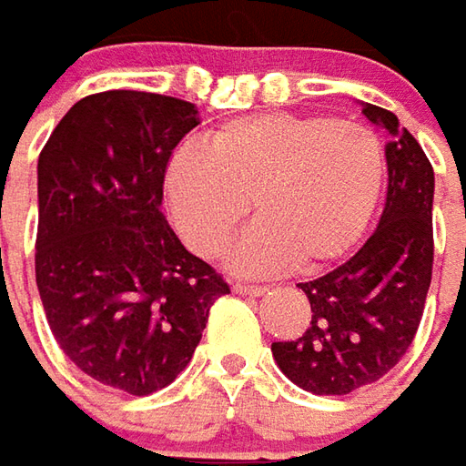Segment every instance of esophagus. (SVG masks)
Here are the masks:
<instances>
[{"instance_id":"esophagus-1","label":"esophagus","mask_w":466,"mask_h":466,"mask_svg":"<svg viewBox=\"0 0 466 466\" xmlns=\"http://www.w3.org/2000/svg\"><path fill=\"white\" fill-rule=\"evenodd\" d=\"M234 292H239V295H252V298H259V295H265L267 288H265V285H247V282H237V285H234Z\"/></svg>"}]
</instances>
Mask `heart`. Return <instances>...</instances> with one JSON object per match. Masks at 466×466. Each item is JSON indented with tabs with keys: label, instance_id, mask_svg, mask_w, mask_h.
Segmentation results:
<instances>
[{
	"label": "heart",
	"instance_id": "b5f03b06",
	"mask_svg": "<svg viewBox=\"0 0 466 466\" xmlns=\"http://www.w3.org/2000/svg\"><path fill=\"white\" fill-rule=\"evenodd\" d=\"M386 151L376 133L328 116L259 113L181 146L164 174L166 207L191 252L217 259L252 207L232 265L312 275L353 249L379 207Z\"/></svg>",
	"mask_w": 466,
	"mask_h": 466
}]
</instances>
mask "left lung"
Wrapping results in <instances>:
<instances>
[{
  "label": "left lung",
  "instance_id": "8db88e82",
  "mask_svg": "<svg viewBox=\"0 0 466 466\" xmlns=\"http://www.w3.org/2000/svg\"><path fill=\"white\" fill-rule=\"evenodd\" d=\"M363 116L389 136L380 222L346 265L298 285L310 300V325L295 340L272 343L279 370L318 396L386 376L411 346L431 285L434 168L391 110L363 103Z\"/></svg>",
  "mask_w": 466,
  "mask_h": 466
}]
</instances>
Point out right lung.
<instances>
[{"mask_svg":"<svg viewBox=\"0 0 466 466\" xmlns=\"http://www.w3.org/2000/svg\"><path fill=\"white\" fill-rule=\"evenodd\" d=\"M199 110L108 90L77 100L37 161V289L63 353L103 386L148 396L187 369L229 292L166 222L164 174Z\"/></svg>","mask_w":466,"mask_h":466,"instance_id":"right-lung-1","label":"right lung"}]
</instances>
